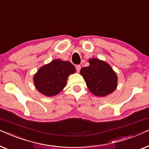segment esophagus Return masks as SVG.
Masks as SVG:
<instances>
[{
	"instance_id": "obj_1",
	"label": "esophagus",
	"mask_w": 149,
	"mask_h": 149,
	"mask_svg": "<svg viewBox=\"0 0 149 149\" xmlns=\"http://www.w3.org/2000/svg\"><path fill=\"white\" fill-rule=\"evenodd\" d=\"M81 68V66H80V65H77V66H76V70H77V72H79V71H80Z\"/></svg>"
}]
</instances>
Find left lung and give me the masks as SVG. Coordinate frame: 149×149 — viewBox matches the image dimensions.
Wrapping results in <instances>:
<instances>
[{
	"label": "left lung",
	"instance_id": "8db88e82",
	"mask_svg": "<svg viewBox=\"0 0 149 149\" xmlns=\"http://www.w3.org/2000/svg\"><path fill=\"white\" fill-rule=\"evenodd\" d=\"M89 63V66L80 70L89 90L98 97H104L113 93L117 87L118 78L111 66L97 58L90 59Z\"/></svg>",
	"mask_w": 149,
	"mask_h": 149
}]
</instances>
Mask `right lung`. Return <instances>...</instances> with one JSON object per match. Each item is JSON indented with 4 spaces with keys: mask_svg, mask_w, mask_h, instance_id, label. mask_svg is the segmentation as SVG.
I'll use <instances>...</instances> for the list:
<instances>
[{
    "mask_svg": "<svg viewBox=\"0 0 149 149\" xmlns=\"http://www.w3.org/2000/svg\"><path fill=\"white\" fill-rule=\"evenodd\" d=\"M75 72L76 68L70 62L57 59L40 67L34 76V85L42 94L54 96L66 86L69 75Z\"/></svg>",
    "mask_w": 149,
    "mask_h": 149,
    "instance_id": "1",
    "label": "right lung"
}]
</instances>
